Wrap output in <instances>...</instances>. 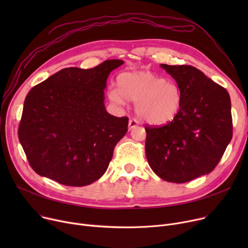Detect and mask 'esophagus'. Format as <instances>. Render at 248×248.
<instances>
[{"instance_id": "1", "label": "esophagus", "mask_w": 248, "mask_h": 248, "mask_svg": "<svg viewBox=\"0 0 248 248\" xmlns=\"http://www.w3.org/2000/svg\"><path fill=\"white\" fill-rule=\"evenodd\" d=\"M138 124H139V122H138L136 119H131V120H129V122H128V127H129V129L135 128Z\"/></svg>"}]
</instances>
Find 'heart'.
<instances>
[{
  "label": "heart",
  "mask_w": 248,
  "mask_h": 248,
  "mask_svg": "<svg viewBox=\"0 0 248 248\" xmlns=\"http://www.w3.org/2000/svg\"><path fill=\"white\" fill-rule=\"evenodd\" d=\"M109 99L124 104L126 99L136 101V112L153 125L172 122L178 114L182 94L179 86L151 71H129L117 77V89L108 93Z\"/></svg>",
  "instance_id": "obj_1"
}]
</instances>
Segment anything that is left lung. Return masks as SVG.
<instances>
[{
	"label": "left lung",
	"instance_id": "obj_1",
	"mask_svg": "<svg viewBox=\"0 0 248 248\" xmlns=\"http://www.w3.org/2000/svg\"><path fill=\"white\" fill-rule=\"evenodd\" d=\"M182 94L175 119L146 125V155L152 170L172 183H186L214 170L232 139L227 90L190 65L161 64Z\"/></svg>",
	"mask_w": 248,
	"mask_h": 248
}]
</instances>
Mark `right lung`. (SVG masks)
I'll return each mask as SVG.
<instances>
[{
	"mask_svg": "<svg viewBox=\"0 0 248 248\" xmlns=\"http://www.w3.org/2000/svg\"><path fill=\"white\" fill-rule=\"evenodd\" d=\"M123 64L111 59L90 69L64 68L29 91L18 136L38 175L81 187L106 173L127 132L128 117L104 107L108 77Z\"/></svg>",
	"mask_w": 248,
	"mask_h": 248,
	"instance_id": "obj_1",
	"label": "right lung"
}]
</instances>
